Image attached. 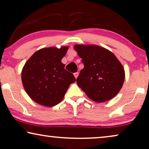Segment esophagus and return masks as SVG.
<instances>
[{
	"instance_id": "1",
	"label": "esophagus",
	"mask_w": 149,
	"mask_h": 149,
	"mask_svg": "<svg viewBox=\"0 0 149 149\" xmlns=\"http://www.w3.org/2000/svg\"><path fill=\"white\" fill-rule=\"evenodd\" d=\"M74 77L75 78H77V77H78V76H79V73L78 72H75V73H74Z\"/></svg>"
}]
</instances>
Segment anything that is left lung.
<instances>
[{"label":"left lung","instance_id":"1","mask_svg":"<svg viewBox=\"0 0 149 149\" xmlns=\"http://www.w3.org/2000/svg\"><path fill=\"white\" fill-rule=\"evenodd\" d=\"M84 68L77 85L93 101L104 102L115 96L123 86L125 70L115 55L96 45H75Z\"/></svg>","mask_w":149,"mask_h":149}]
</instances>
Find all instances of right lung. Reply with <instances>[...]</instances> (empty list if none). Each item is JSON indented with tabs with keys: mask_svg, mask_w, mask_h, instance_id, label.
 Wrapping results in <instances>:
<instances>
[{
	"mask_svg": "<svg viewBox=\"0 0 149 149\" xmlns=\"http://www.w3.org/2000/svg\"><path fill=\"white\" fill-rule=\"evenodd\" d=\"M68 49V46L40 49L24 66L22 84L30 98L38 104L48 107L58 104L70 85L76 81L61 62Z\"/></svg>",
	"mask_w": 149,
	"mask_h": 149,
	"instance_id": "obj_1",
	"label": "right lung"
}]
</instances>
